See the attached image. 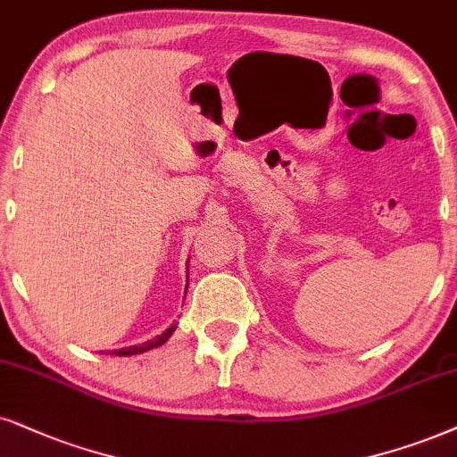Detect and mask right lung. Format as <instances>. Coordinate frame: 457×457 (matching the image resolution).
<instances>
[{
	"label": "right lung",
	"instance_id": "obj_1",
	"mask_svg": "<svg viewBox=\"0 0 457 457\" xmlns=\"http://www.w3.org/2000/svg\"><path fill=\"white\" fill-rule=\"evenodd\" d=\"M187 293V291H186ZM172 331H175V327H170V328H166L164 333L162 335H158V337L155 339H149V342H145V344H141V345H130V348H122V350H113V354L115 356H132V354H141V352H147V350H154V348H158V345H162L166 342V339L170 337L172 335Z\"/></svg>",
	"mask_w": 457,
	"mask_h": 457
}]
</instances>
